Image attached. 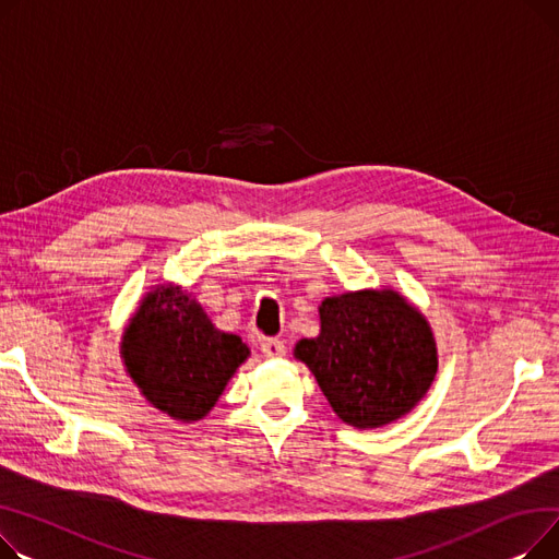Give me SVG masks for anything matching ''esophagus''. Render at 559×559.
I'll list each match as a JSON object with an SVG mask.
<instances>
[{
  "label": "esophagus",
  "instance_id": "esophagus-1",
  "mask_svg": "<svg viewBox=\"0 0 559 559\" xmlns=\"http://www.w3.org/2000/svg\"><path fill=\"white\" fill-rule=\"evenodd\" d=\"M261 354L266 358H282L286 354V345L280 338H264L261 341Z\"/></svg>",
  "mask_w": 559,
  "mask_h": 559
}]
</instances>
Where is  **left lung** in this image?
Returning <instances> with one entry per match:
<instances>
[{"label":"left lung","instance_id":"obj_1","mask_svg":"<svg viewBox=\"0 0 559 559\" xmlns=\"http://www.w3.org/2000/svg\"><path fill=\"white\" fill-rule=\"evenodd\" d=\"M334 413L377 429L408 413L438 372L429 322L392 290H358L320 305V336L295 345Z\"/></svg>","mask_w":559,"mask_h":559}]
</instances>
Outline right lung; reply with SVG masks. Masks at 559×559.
<instances>
[{"mask_svg": "<svg viewBox=\"0 0 559 559\" xmlns=\"http://www.w3.org/2000/svg\"><path fill=\"white\" fill-rule=\"evenodd\" d=\"M246 356L241 338L218 332L178 286L151 293L123 338L126 368L144 397L182 421L212 411Z\"/></svg>", "mask_w": 559, "mask_h": 559, "instance_id": "right-lung-1", "label": "right lung"}]
</instances>
